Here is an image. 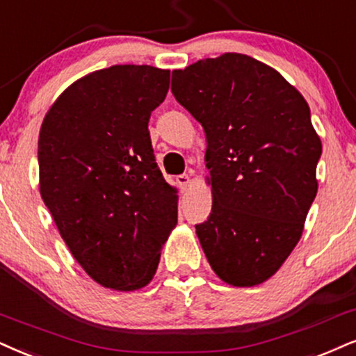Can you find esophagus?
Wrapping results in <instances>:
<instances>
[{
  "label": "esophagus",
  "instance_id": "34e87169",
  "mask_svg": "<svg viewBox=\"0 0 356 356\" xmlns=\"http://www.w3.org/2000/svg\"><path fill=\"white\" fill-rule=\"evenodd\" d=\"M177 183L181 188H186V186H190V183H191V178L188 177V175H178L177 177Z\"/></svg>",
  "mask_w": 356,
  "mask_h": 356
}]
</instances>
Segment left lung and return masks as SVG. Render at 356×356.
<instances>
[{"label": "left lung", "mask_w": 356, "mask_h": 356, "mask_svg": "<svg viewBox=\"0 0 356 356\" xmlns=\"http://www.w3.org/2000/svg\"><path fill=\"white\" fill-rule=\"evenodd\" d=\"M171 92L203 125L213 208L196 225L218 277L251 287L299 243L317 195L322 143L300 92L252 57L227 52L173 71Z\"/></svg>", "instance_id": "1"}]
</instances>
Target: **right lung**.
<instances>
[{"mask_svg": "<svg viewBox=\"0 0 356 356\" xmlns=\"http://www.w3.org/2000/svg\"><path fill=\"white\" fill-rule=\"evenodd\" d=\"M170 71L112 65L67 87L44 117L39 190L69 251L95 282L137 291L177 226V191L148 131Z\"/></svg>", "mask_w": 356, "mask_h": 356, "instance_id": "obj_1", "label": "right lung"}]
</instances>
